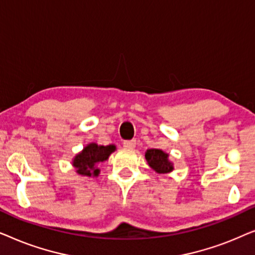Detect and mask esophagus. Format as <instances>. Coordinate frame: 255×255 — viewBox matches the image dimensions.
<instances>
[{
  "label": "esophagus",
  "mask_w": 255,
  "mask_h": 255,
  "mask_svg": "<svg viewBox=\"0 0 255 255\" xmlns=\"http://www.w3.org/2000/svg\"><path fill=\"white\" fill-rule=\"evenodd\" d=\"M135 145H137V141H135L134 139H132V140H125L123 142V146L128 149H133L135 147Z\"/></svg>",
  "instance_id": "obj_1"
}]
</instances>
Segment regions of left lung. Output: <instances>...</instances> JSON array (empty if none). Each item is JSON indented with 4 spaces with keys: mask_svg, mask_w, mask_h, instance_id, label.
<instances>
[{
    "mask_svg": "<svg viewBox=\"0 0 255 255\" xmlns=\"http://www.w3.org/2000/svg\"><path fill=\"white\" fill-rule=\"evenodd\" d=\"M145 159L148 166L158 174H167L173 172L174 163L169 160L168 153L160 148H148L145 152Z\"/></svg>",
    "mask_w": 255,
    "mask_h": 255,
    "instance_id": "8db88e82",
    "label": "left lung"
}]
</instances>
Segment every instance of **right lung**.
<instances>
[{"label": "right lung", "instance_id": "add662e5", "mask_svg": "<svg viewBox=\"0 0 255 255\" xmlns=\"http://www.w3.org/2000/svg\"><path fill=\"white\" fill-rule=\"evenodd\" d=\"M116 151V145H99L96 142H89L81 152H79L72 160V166L75 172L81 176L96 177L100 174V162L109 159L111 153Z\"/></svg>", "mask_w": 255, "mask_h": 255}]
</instances>
